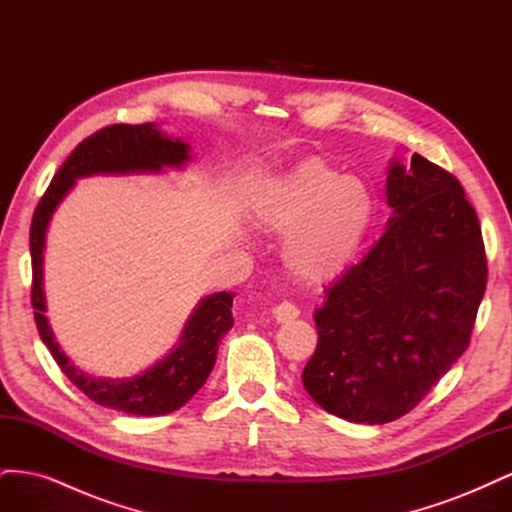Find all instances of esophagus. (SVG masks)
I'll use <instances>...</instances> for the list:
<instances>
[{"label": "esophagus", "instance_id": "esophagus-1", "mask_svg": "<svg viewBox=\"0 0 512 512\" xmlns=\"http://www.w3.org/2000/svg\"><path fill=\"white\" fill-rule=\"evenodd\" d=\"M299 314H301L299 307L294 305V303H290V301H282L280 305L273 307V318L277 322H290V320L297 318Z\"/></svg>", "mask_w": 512, "mask_h": 512}]
</instances>
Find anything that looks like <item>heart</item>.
<instances>
[{
    "label": "heart",
    "instance_id": "heart-1",
    "mask_svg": "<svg viewBox=\"0 0 512 512\" xmlns=\"http://www.w3.org/2000/svg\"><path fill=\"white\" fill-rule=\"evenodd\" d=\"M376 196L356 177L333 166L303 162L260 196L256 222L286 235L282 258L303 284H324L359 256L376 222Z\"/></svg>",
    "mask_w": 512,
    "mask_h": 512
}]
</instances>
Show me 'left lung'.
<instances>
[{"label":"left lung","mask_w":512,"mask_h":512,"mask_svg":"<svg viewBox=\"0 0 512 512\" xmlns=\"http://www.w3.org/2000/svg\"><path fill=\"white\" fill-rule=\"evenodd\" d=\"M393 215L359 265L324 290L303 386L352 423L408 414L466 352L487 286L474 207L457 177L414 153L391 162Z\"/></svg>","instance_id":"1"}]
</instances>
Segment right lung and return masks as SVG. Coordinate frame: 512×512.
Listing matches in <instances>:
<instances>
[{
    "mask_svg": "<svg viewBox=\"0 0 512 512\" xmlns=\"http://www.w3.org/2000/svg\"><path fill=\"white\" fill-rule=\"evenodd\" d=\"M190 160V145L179 138L164 136L156 123L141 126H108L76 145L68 160L61 164L51 185L34 211L29 230V250H32V305L38 331L46 348L61 371L79 386L91 401L134 416H160L179 410L194 397L211 374L218 359V344L232 327V297L230 292H215L205 297L185 322L179 344L162 361L134 378H94L76 367L66 352L59 348L49 320L42 290V260L46 228L57 205L72 190L76 179L89 175H128V173H160L166 166L179 168Z\"/></svg>",
    "mask_w": 512,
    "mask_h": 512,
    "instance_id": "obj_1",
    "label": "right lung"
}]
</instances>
